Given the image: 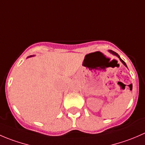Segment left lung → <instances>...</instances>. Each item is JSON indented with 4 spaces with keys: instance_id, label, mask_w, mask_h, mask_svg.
I'll use <instances>...</instances> for the list:
<instances>
[{
    "instance_id": "obj_1",
    "label": "left lung",
    "mask_w": 145,
    "mask_h": 145,
    "mask_svg": "<svg viewBox=\"0 0 145 145\" xmlns=\"http://www.w3.org/2000/svg\"><path fill=\"white\" fill-rule=\"evenodd\" d=\"M109 52H111V53H112V54H113V55H116V56H117V57H118V58H119V59H120V60H121V62H122V63H123V64H124V65H125V67H127V66H126V64H125V62H124V61H123V60H122V59H121V58H120L119 55H118V54H117V53H116V52H114V51H112V50H109Z\"/></svg>"
}]
</instances>
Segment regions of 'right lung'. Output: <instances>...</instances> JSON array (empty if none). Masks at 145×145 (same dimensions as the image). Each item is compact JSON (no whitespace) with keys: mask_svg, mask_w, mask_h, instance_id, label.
Segmentation results:
<instances>
[{"mask_svg":"<svg viewBox=\"0 0 145 145\" xmlns=\"http://www.w3.org/2000/svg\"><path fill=\"white\" fill-rule=\"evenodd\" d=\"M30 57H31V56H30Z\"/></svg>","mask_w":145,"mask_h":145,"instance_id":"1","label":"right lung"}]
</instances>
